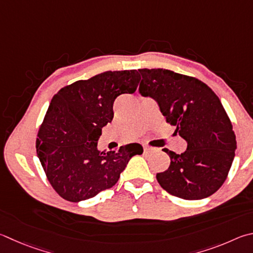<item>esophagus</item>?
Instances as JSON below:
<instances>
[{"instance_id":"1","label":"esophagus","mask_w":253,"mask_h":253,"mask_svg":"<svg viewBox=\"0 0 253 253\" xmlns=\"http://www.w3.org/2000/svg\"><path fill=\"white\" fill-rule=\"evenodd\" d=\"M154 148H151V147H149V146H147V145H144V150L145 151H149V150H153Z\"/></svg>"}]
</instances>
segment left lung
<instances>
[{"mask_svg": "<svg viewBox=\"0 0 253 253\" xmlns=\"http://www.w3.org/2000/svg\"><path fill=\"white\" fill-rule=\"evenodd\" d=\"M139 94L157 102L167 122L187 141V149L170 157L166 171L157 173L165 190L179 198L198 200L214 194L226 180L237 140L230 119L209 86L195 77L163 68L138 70Z\"/></svg>", "mask_w": 253, "mask_h": 253, "instance_id": "left-lung-1", "label": "left lung"}]
</instances>
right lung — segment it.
Listing matches in <instances>:
<instances>
[{"label":"right lung","mask_w":253,"mask_h":253,"mask_svg":"<svg viewBox=\"0 0 253 253\" xmlns=\"http://www.w3.org/2000/svg\"><path fill=\"white\" fill-rule=\"evenodd\" d=\"M139 81L136 70L109 71L77 81L54 95L39 130L36 153L62 198L80 203L109 189L132 156L142 154L139 144L107 153L97 147L102 128L114 118L115 99L134 93Z\"/></svg>","instance_id":"1"}]
</instances>
